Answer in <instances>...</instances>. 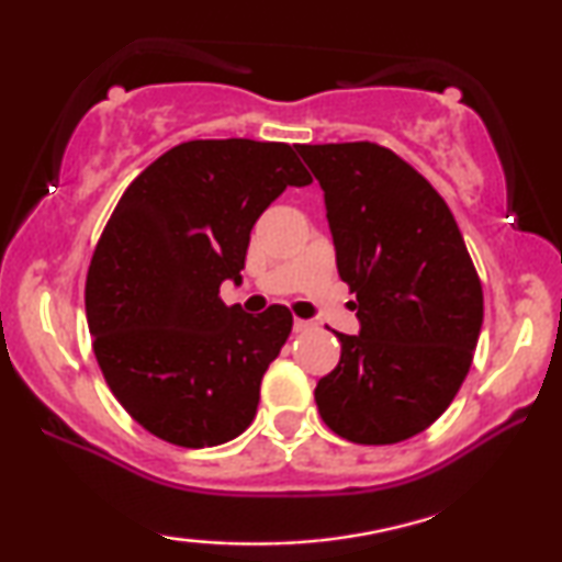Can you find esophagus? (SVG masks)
Segmentation results:
<instances>
[{
	"instance_id": "obj_1",
	"label": "esophagus",
	"mask_w": 562,
	"mask_h": 562,
	"mask_svg": "<svg viewBox=\"0 0 562 562\" xmlns=\"http://www.w3.org/2000/svg\"><path fill=\"white\" fill-rule=\"evenodd\" d=\"M294 329L296 333H306V329H312V322L310 319H294Z\"/></svg>"
}]
</instances>
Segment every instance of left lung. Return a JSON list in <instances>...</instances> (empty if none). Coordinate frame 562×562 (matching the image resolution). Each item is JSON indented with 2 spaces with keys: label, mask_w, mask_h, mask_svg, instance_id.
<instances>
[{
  "label": "left lung",
  "mask_w": 562,
  "mask_h": 562,
  "mask_svg": "<svg viewBox=\"0 0 562 562\" xmlns=\"http://www.w3.org/2000/svg\"><path fill=\"white\" fill-rule=\"evenodd\" d=\"M325 191L337 273L360 333L314 389L335 435L394 445L427 429L463 386L483 325L479 273L425 176L375 143L299 145Z\"/></svg>",
  "instance_id": "obj_1"
}]
</instances>
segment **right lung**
Listing matches in <instances>:
<instances>
[{
	"mask_svg": "<svg viewBox=\"0 0 562 562\" xmlns=\"http://www.w3.org/2000/svg\"><path fill=\"white\" fill-rule=\"evenodd\" d=\"M312 176L286 143L189 140L130 183L87 276V319L106 386L160 440L212 448L256 417L260 381L294 317L220 299L240 283L250 229Z\"/></svg>",
	"mask_w": 562,
	"mask_h": 562,
	"instance_id": "obj_1",
	"label": "right lung"
}]
</instances>
